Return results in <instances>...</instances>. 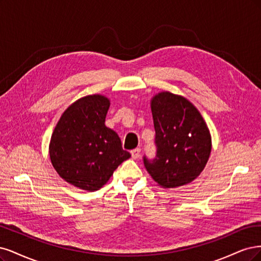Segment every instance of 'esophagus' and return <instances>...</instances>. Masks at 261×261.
Here are the masks:
<instances>
[{
  "label": "esophagus",
  "mask_w": 261,
  "mask_h": 261,
  "mask_svg": "<svg viewBox=\"0 0 261 261\" xmlns=\"http://www.w3.org/2000/svg\"><path fill=\"white\" fill-rule=\"evenodd\" d=\"M140 155H141V149L140 148H136V149L131 150V156H132L133 159L140 158Z\"/></svg>",
  "instance_id": "obj_1"
}]
</instances>
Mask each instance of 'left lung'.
Returning a JSON list of instances; mask_svg holds the SVG:
<instances>
[{
    "instance_id": "8db88e82",
    "label": "left lung",
    "mask_w": 261,
    "mask_h": 261,
    "mask_svg": "<svg viewBox=\"0 0 261 261\" xmlns=\"http://www.w3.org/2000/svg\"><path fill=\"white\" fill-rule=\"evenodd\" d=\"M156 156L143 157L148 173L165 189L195 180L208 162L212 138L203 117L186 97L161 92L150 100Z\"/></svg>"
}]
</instances>
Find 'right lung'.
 I'll return each mask as SVG.
<instances>
[{"label":"right lung","mask_w":261,"mask_h":261,"mask_svg":"<svg viewBox=\"0 0 261 261\" xmlns=\"http://www.w3.org/2000/svg\"><path fill=\"white\" fill-rule=\"evenodd\" d=\"M109 99L94 94L75 100L62 115L49 143L57 173L89 192L102 188L122 162L131 157L114 130L105 125Z\"/></svg>","instance_id":"1"}]
</instances>
